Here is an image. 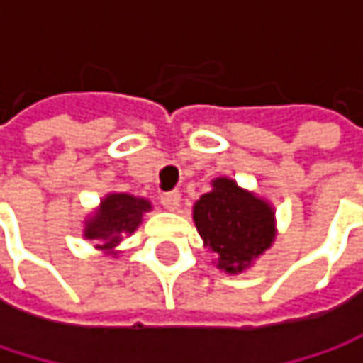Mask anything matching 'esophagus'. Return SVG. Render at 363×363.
Wrapping results in <instances>:
<instances>
[{
  "label": "esophagus",
  "mask_w": 363,
  "mask_h": 363,
  "mask_svg": "<svg viewBox=\"0 0 363 363\" xmlns=\"http://www.w3.org/2000/svg\"><path fill=\"white\" fill-rule=\"evenodd\" d=\"M162 206L170 212H174L181 206V193L179 191H168L162 195Z\"/></svg>",
  "instance_id": "34e87169"
}]
</instances>
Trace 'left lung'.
I'll use <instances>...</instances> for the list:
<instances>
[{
  "label": "left lung",
  "mask_w": 363,
  "mask_h": 363,
  "mask_svg": "<svg viewBox=\"0 0 363 363\" xmlns=\"http://www.w3.org/2000/svg\"><path fill=\"white\" fill-rule=\"evenodd\" d=\"M210 184L212 189L193 206V223L212 264L229 275H240L273 246L275 208L229 177H218Z\"/></svg>",
  "instance_id": "left-lung-1"
}]
</instances>
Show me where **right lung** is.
Segmentation results:
<instances>
[{
  "mask_svg": "<svg viewBox=\"0 0 363 363\" xmlns=\"http://www.w3.org/2000/svg\"><path fill=\"white\" fill-rule=\"evenodd\" d=\"M151 210L153 206L145 197L111 191L84 220L82 235L84 240L94 242L96 250L117 258L121 254L119 244L138 229L143 216Z\"/></svg>",
  "mask_w": 363,
  "mask_h": 363,
  "instance_id": "add662e5",
  "label": "right lung"
}]
</instances>
